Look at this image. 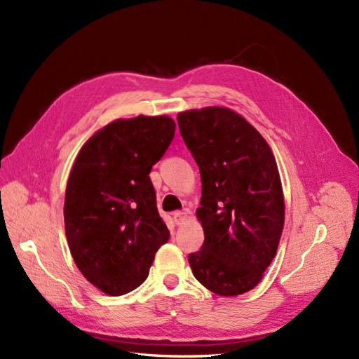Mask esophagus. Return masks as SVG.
<instances>
[{"instance_id":"obj_1","label":"esophagus","mask_w":359,"mask_h":359,"mask_svg":"<svg viewBox=\"0 0 359 359\" xmlns=\"http://www.w3.org/2000/svg\"><path fill=\"white\" fill-rule=\"evenodd\" d=\"M188 215H189V212L188 210H182V212H176L175 213V222L177 224V225H182L184 221H187V217H188Z\"/></svg>"}]
</instances>
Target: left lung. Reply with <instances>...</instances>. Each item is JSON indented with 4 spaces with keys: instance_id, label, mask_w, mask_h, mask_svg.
<instances>
[{
    "instance_id": "left-lung-1",
    "label": "left lung",
    "mask_w": 359,
    "mask_h": 359,
    "mask_svg": "<svg viewBox=\"0 0 359 359\" xmlns=\"http://www.w3.org/2000/svg\"><path fill=\"white\" fill-rule=\"evenodd\" d=\"M177 123L201 175L204 243L188 257L192 273L215 294L248 292L271 264L285 222L274 155L245 118L224 107L179 113Z\"/></svg>"
}]
</instances>
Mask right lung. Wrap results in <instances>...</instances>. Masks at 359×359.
<instances>
[{
  "mask_svg": "<svg viewBox=\"0 0 359 359\" xmlns=\"http://www.w3.org/2000/svg\"><path fill=\"white\" fill-rule=\"evenodd\" d=\"M167 116L119 119L80 150L65 191V234L86 280L118 297L140 286L170 231L149 172L175 138Z\"/></svg>",
  "mask_w": 359,
  "mask_h": 359,
  "instance_id": "right-lung-1",
  "label": "right lung"
}]
</instances>
